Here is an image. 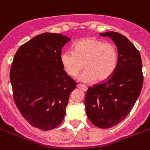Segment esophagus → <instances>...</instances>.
<instances>
[{
    "mask_svg": "<svg viewBox=\"0 0 150 150\" xmlns=\"http://www.w3.org/2000/svg\"><path fill=\"white\" fill-rule=\"evenodd\" d=\"M77 87L81 90H82V91H84V92L87 90V87L86 86H84V85H81V84H78Z\"/></svg>",
    "mask_w": 150,
    "mask_h": 150,
    "instance_id": "obj_1",
    "label": "esophagus"
}]
</instances>
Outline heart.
Instances as JSON below:
<instances>
[{"label": "heart", "mask_w": 150, "mask_h": 150, "mask_svg": "<svg viewBox=\"0 0 150 150\" xmlns=\"http://www.w3.org/2000/svg\"><path fill=\"white\" fill-rule=\"evenodd\" d=\"M118 62V50L111 42L96 38H86L75 42L72 51H65L61 54V63L64 71L71 77L79 74L82 68L85 71L79 75L81 82L103 81L115 71Z\"/></svg>", "instance_id": "obj_1"}]
</instances>
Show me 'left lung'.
<instances>
[{"instance_id":"1","label":"left lung","mask_w":150,"mask_h":150,"mask_svg":"<svg viewBox=\"0 0 150 150\" xmlns=\"http://www.w3.org/2000/svg\"><path fill=\"white\" fill-rule=\"evenodd\" d=\"M110 38L118 49V62L104 82L88 88L85 96L86 112L96 127L108 129L121 122L134 106L143 84L140 53L124 35L114 31L101 33Z\"/></svg>"}]
</instances>
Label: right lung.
Here are the masks:
<instances>
[{"mask_svg":"<svg viewBox=\"0 0 150 150\" xmlns=\"http://www.w3.org/2000/svg\"><path fill=\"white\" fill-rule=\"evenodd\" d=\"M70 38L43 33L21 46L11 66L14 103L31 126L44 131L63 121L75 82L61 63L62 47Z\"/></svg>","mask_w":150,"mask_h":150,"instance_id":"1","label":"right lung"}]
</instances>
